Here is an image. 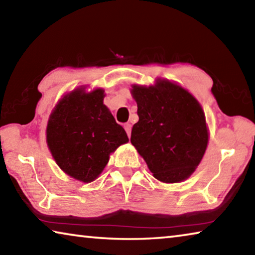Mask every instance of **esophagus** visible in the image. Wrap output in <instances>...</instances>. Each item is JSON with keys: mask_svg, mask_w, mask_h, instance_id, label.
<instances>
[{"mask_svg": "<svg viewBox=\"0 0 255 255\" xmlns=\"http://www.w3.org/2000/svg\"><path fill=\"white\" fill-rule=\"evenodd\" d=\"M125 130H126L128 137H130V132H131V125L130 124H125Z\"/></svg>", "mask_w": 255, "mask_h": 255, "instance_id": "esophagus-1", "label": "esophagus"}]
</instances>
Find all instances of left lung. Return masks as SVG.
I'll use <instances>...</instances> for the list:
<instances>
[{
  "instance_id": "obj_1",
  "label": "left lung",
  "mask_w": 255,
  "mask_h": 255,
  "mask_svg": "<svg viewBox=\"0 0 255 255\" xmlns=\"http://www.w3.org/2000/svg\"><path fill=\"white\" fill-rule=\"evenodd\" d=\"M138 123L130 141L149 171L165 183L188 179L199 165L208 144L202 108L180 85L157 80L153 86L132 85Z\"/></svg>"
}]
</instances>
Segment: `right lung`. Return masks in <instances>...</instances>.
Returning a JSON list of instances; mask_svg holds the SVG:
<instances>
[{
    "label": "right lung",
    "mask_w": 255,
    "mask_h": 255,
    "mask_svg": "<svg viewBox=\"0 0 255 255\" xmlns=\"http://www.w3.org/2000/svg\"><path fill=\"white\" fill-rule=\"evenodd\" d=\"M103 98L101 89H76L57 103L47 125V145L57 165L82 182L96 180L109 155L129 140Z\"/></svg>",
    "instance_id": "right-lung-1"
}]
</instances>
